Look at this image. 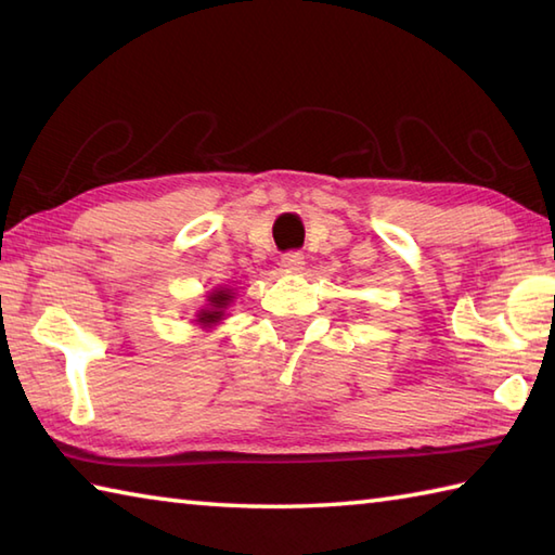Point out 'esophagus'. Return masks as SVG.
Instances as JSON below:
<instances>
[{"label": "esophagus", "instance_id": "obj_1", "mask_svg": "<svg viewBox=\"0 0 555 555\" xmlns=\"http://www.w3.org/2000/svg\"><path fill=\"white\" fill-rule=\"evenodd\" d=\"M282 268L287 270V273H297V270L304 268V254L299 251H289L282 256Z\"/></svg>", "mask_w": 555, "mask_h": 555}]
</instances>
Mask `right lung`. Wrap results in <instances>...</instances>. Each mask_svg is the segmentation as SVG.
Returning a JSON list of instances; mask_svg holds the SVG:
<instances>
[{
	"instance_id": "1",
	"label": "right lung",
	"mask_w": 555,
	"mask_h": 555,
	"mask_svg": "<svg viewBox=\"0 0 555 555\" xmlns=\"http://www.w3.org/2000/svg\"><path fill=\"white\" fill-rule=\"evenodd\" d=\"M208 301H210V307L198 311L196 321L201 325H212V323H218L222 319L224 309H228V304L232 301V292L230 289H215V292H210Z\"/></svg>"
}]
</instances>
